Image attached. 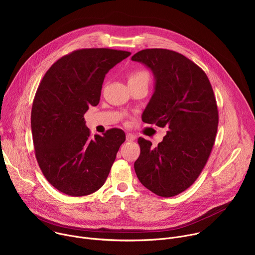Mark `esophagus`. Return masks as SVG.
Listing matches in <instances>:
<instances>
[{"instance_id": "obj_1", "label": "esophagus", "mask_w": 255, "mask_h": 255, "mask_svg": "<svg viewBox=\"0 0 255 255\" xmlns=\"http://www.w3.org/2000/svg\"><path fill=\"white\" fill-rule=\"evenodd\" d=\"M135 138H136V136L132 133H127V135H126V140L127 141H133V140H135Z\"/></svg>"}]
</instances>
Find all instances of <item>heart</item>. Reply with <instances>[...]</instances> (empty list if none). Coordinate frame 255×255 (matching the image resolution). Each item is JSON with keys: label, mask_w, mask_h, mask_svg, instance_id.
<instances>
[{"label": "heart", "mask_w": 255, "mask_h": 255, "mask_svg": "<svg viewBox=\"0 0 255 255\" xmlns=\"http://www.w3.org/2000/svg\"><path fill=\"white\" fill-rule=\"evenodd\" d=\"M149 75L147 71H145L143 69H136L132 71L129 75V83L132 82H139V81H145V82H149Z\"/></svg>", "instance_id": "heart-1"}]
</instances>
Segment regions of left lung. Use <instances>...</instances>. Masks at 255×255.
<instances>
[{
	"mask_svg": "<svg viewBox=\"0 0 255 255\" xmlns=\"http://www.w3.org/2000/svg\"><path fill=\"white\" fill-rule=\"evenodd\" d=\"M132 60L148 66L156 80L142 120L168 129L155 147L138 138L135 172L155 195L174 197L195 183L210 157L219 123L216 98L205 71L183 54L151 48Z\"/></svg>",
	"mask_w": 255,
	"mask_h": 255,
	"instance_id": "left-lung-1",
	"label": "left lung"
}]
</instances>
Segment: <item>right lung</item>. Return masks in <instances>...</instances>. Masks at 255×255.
Returning <instances> with one entry per match:
<instances>
[{
  "mask_svg": "<svg viewBox=\"0 0 255 255\" xmlns=\"http://www.w3.org/2000/svg\"><path fill=\"white\" fill-rule=\"evenodd\" d=\"M131 52L83 48L56 60L36 91L31 129L35 156L59 192L88 196L104 184L126 136L112 128L92 137L84 115L100 102L107 72Z\"/></svg>",
  "mask_w": 255,
  "mask_h": 255,
  "instance_id": "right-lung-1",
  "label": "right lung"
}]
</instances>
